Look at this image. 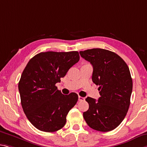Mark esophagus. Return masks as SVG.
I'll list each match as a JSON object with an SVG mask.
<instances>
[{
	"mask_svg": "<svg viewBox=\"0 0 147 147\" xmlns=\"http://www.w3.org/2000/svg\"><path fill=\"white\" fill-rule=\"evenodd\" d=\"M85 97H81V96H78V100L80 101H85Z\"/></svg>",
	"mask_w": 147,
	"mask_h": 147,
	"instance_id": "obj_1",
	"label": "esophagus"
}]
</instances>
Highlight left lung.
<instances>
[{
	"mask_svg": "<svg viewBox=\"0 0 147 147\" xmlns=\"http://www.w3.org/2000/svg\"><path fill=\"white\" fill-rule=\"evenodd\" d=\"M81 57L92 65V81L99 86L97 101L88 97V110L83 113L87 124L107 132L117 127L129 109L133 82L129 67L115 52L101 48L80 51Z\"/></svg>",
	"mask_w": 147,
	"mask_h": 147,
	"instance_id": "obj_1",
	"label": "left lung"
}]
</instances>
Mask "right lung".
<instances>
[{"label":"right lung","mask_w":147,"mask_h":147,"mask_svg":"<svg viewBox=\"0 0 147 147\" xmlns=\"http://www.w3.org/2000/svg\"><path fill=\"white\" fill-rule=\"evenodd\" d=\"M79 59L76 51L40 52L23 70L18 84L21 103L28 120L38 129L54 132L66 124L67 114L78 97L74 92L62 94L55 84Z\"/></svg>","instance_id":"add662e5"}]
</instances>
